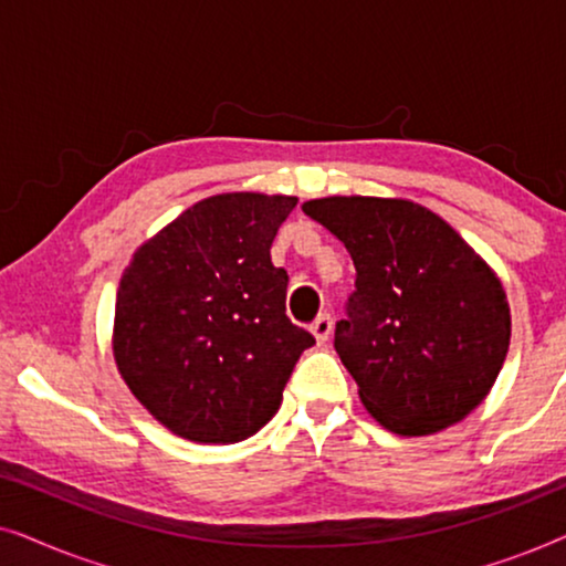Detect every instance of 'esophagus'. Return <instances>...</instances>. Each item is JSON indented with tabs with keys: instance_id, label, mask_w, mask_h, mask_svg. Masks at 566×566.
I'll return each mask as SVG.
<instances>
[{
	"instance_id": "esophagus-1",
	"label": "esophagus",
	"mask_w": 566,
	"mask_h": 566,
	"mask_svg": "<svg viewBox=\"0 0 566 566\" xmlns=\"http://www.w3.org/2000/svg\"><path fill=\"white\" fill-rule=\"evenodd\" d=\"M312 335L319 345H324L332 335V316L329 314H319L316 316V322L312 324Z\"/></svg>"
}]
</instances>
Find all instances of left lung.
Instances as JSON below:
<instances>
[{"label":"left lung","instance_id":"1","mask_svg":"<svg viewBox=\"0 0 566 566\" xmlns=\"http://www.w3.org/2000/svg\"><path fill=\"white\" fill-rule=\"evenodd\" d=\"M301 208L358 270L335 350L368 415L420 438L474 412L510 347L507 293L482 254L405 198L329 196Z\"/></svg>","mask_w":566,"mask_h":566}]
</instances>
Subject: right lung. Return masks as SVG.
Here are the masks:
<instances>
[{
	"label": "right lung",
	"mask_w": 566,
	"mask_h": 566,
	"mask_svg": "<svg viewBox=\"0 0 566 566\" xmlns=\"http://www.w3.org/2000/svg\"><path fill=\"white\" fill-rule=\"evenodd\" d=\"M293 196L221 192L138 247L123 270L113 358L154 420L192 443L258 432L314 337L285 316L270 244Z\"/></svg>",
	"instance_id": "add662e5"
}]
</instances>
